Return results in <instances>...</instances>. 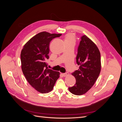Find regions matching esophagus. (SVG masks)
Listing matches in <instances>:
<instances>
[{"label": "esophagus", "instance_id": "1", "mask_svg": "<svg viewBox=\"0 0 122 122\" xmlns=\"http://www.w3.org/2000/svg\"><path fill=\"white\" fill-rule=\"evenodd\" d=\"M62 75L64 77H66V76H68L69 75V73H63L62 74Z\"/></svg>", "mask_w": 122, "mask_h": 122}]
</instances>
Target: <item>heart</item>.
<instances>
[{"instance_id": "heart-1", "label": "heart", "mask_w": 122, "mask_h": 122, "mask_svg": "<svg viewBox=\"0 0 122 122\" xmlns=\"http://www.w3.org/2000/svg\"><path fill=\"white\" fill-rule=\"evenodd\" d=\"M75 42V36L73 34H68L65 36V43H74Z\"/></svg>"}]
</instances>
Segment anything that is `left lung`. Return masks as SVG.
Instances as JSON below:
<instances>
[{"label": "left lung", "instance_id": "obj_1", "mask_svg": "<svg viewBox=\"0 0 122 122\" xmlns=\"http://www.w3.org/2000/svg\"><path fill=\"white\" fill-rule=\"evenodd\" d=\"M77 51L76 62L79 68L72 74L76 83L69 90L80 96L90 90L98 78L101 68V55L96 45L86 35L81 38Z\"/></svg>", "mask_w": 122, "mask_h": 122}]
</instances>
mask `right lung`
<instances>
[{
  "label": "right lung",
  "mask_w": 122,
  "mask_h": 122,
  "mask_svg": "<svg viewBox=\"0 0 122 122\" xmlns=\"http://www.w3.org/2000/svg\"><path fill=\"white\" fill-rule=\"evenodd\" d=\"M61 34L43 31L33 36L24 45L21 52V69L28 83L41 93L52 91L60 72L49 69L46 61L49 58V44Z\"/></svg>",
  "instance_id": "right-lung-1"
}]
</instances>
